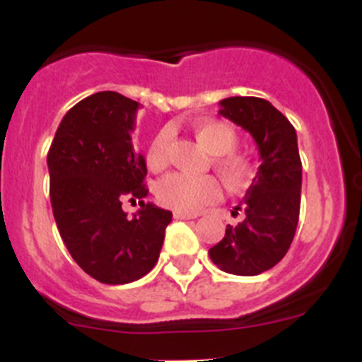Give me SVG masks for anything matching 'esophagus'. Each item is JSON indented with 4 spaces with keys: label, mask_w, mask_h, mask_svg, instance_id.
I'll list each match as a JSON object with an SVG mask.
<instances>
[{
    "label": "esophagus",
    "mask_w": 362,
    "mask_h": 362,
    "mask_svg": "<svg viewBox=\"0 0 362 362\" xmlns=\"http://www.w3.org/2000/svg\"><path fill=\"white\" fill-rule=\"evenodd\" d=\"M173 217L178 218V221H191V218H196L194 214H185V211H173Z\"/></svg>",
    "instance_id": "esophagus-1"
}]
</instances>
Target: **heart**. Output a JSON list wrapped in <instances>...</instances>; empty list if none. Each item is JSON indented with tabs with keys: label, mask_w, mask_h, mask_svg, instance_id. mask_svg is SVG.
Instances as JSON below:
<instances>
[{
	"label": "heart",
	"mask_w": 362,
	"mask_h": 362,
	"mask_svg": "<svg viewBox=\"0 0 362 362\" xmlns=\"http://www.w3.org/2000/svg\"><path fill=\"white\" fill-rule=\"evenodd\" d=\"M194 136L214 154V166L222 182L231 191L245 187L254 177V168L245 156L235 154L238 134L229 124L221 120H202L194 126ZM170 134L160 131L147 148V166L160 171L168 166ZM159 203L173 210L194 214L218 198V184L211 177H191L184 173H170L159 180L156 187Z\"/></svg>",
	"instance_id": "b5f03b06"
}]
</instances>
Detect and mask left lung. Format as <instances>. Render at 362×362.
Returning a JSON list of instances; mask_svg holds the SVG:
<instances>
[{
	"label": "left lung",
	"instance_id": "8db88e82",
	"mask_svg": "<svg viewBox=\"0 0 362 362\" xmlns=\"http://www.w3.org/2000/svg\"><path fill=\"white\" fill-rule=\"evenodd\" d=\"M222 117L252 134L261 166L243 202L238 226L208 250L214 264L231 275L254 276L282 261L293 243L301 203V159L293 124L269 101L233 96L218 101Z\"/></svg>",
	"mask_w": 362,
	"mask_h": 362
}]
</instances>
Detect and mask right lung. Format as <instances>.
<instances>
[{
    "label": "right lung",
    "instance_id": "add662e5",
    "mask_svg": "<svg viewBox=\"0 0 362 362\" xmlns=\"http://www.w3.org/2000/svg\"><path fill=\"white\" fill-rule=\"evenodd\" d=\"M140 105L113 90L78 101L61 120L47 166L50 203L64 245L76 264L108 286L147 275L159 259L171 211L145 203V158L131 133ZM139 199L127 218L122 202Z\"/></svg>",
    "mask_w": 362,
    "mask_h": 362
}]
</instances>
